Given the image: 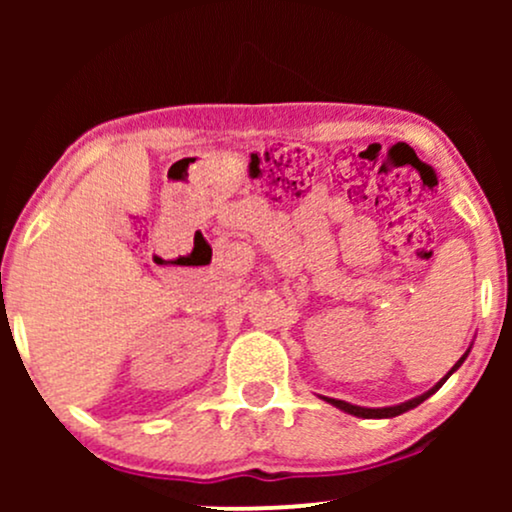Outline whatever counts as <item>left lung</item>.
Wrapping results in <instances>:
<instances>
[{
	"label": "left lung",
	"instance_id": "obj_1",
	"mask_svg": "<svg viewBox=\"0 0 512 512\" xmlns=\"http://www.w3.org/2000/svg\"><path fill=\"white\" fill-rule=\"evenodd\" d=\"M469 354V351H467ZM467 354H464L460 361L455 363V368H460V363L464 361V358H467ZM452 368V370H455ZM452 370L448 375H445L443 380H440V383L433 387V390H428L426 395H421V397H414V399H409V402H404V404H397V407H385V409H366V407H354V404H349V402H342V399H327V402L330 404H334V407H339V409H344V411H349V414H354V416H363V419H390V416H399V414H404V411H409V409H414V407H419L421 402H424V399H428L433 395V392L438 390L440 385L445 383V380L450 378L452 375Z\"/></svg>",
	"mask_w": 512,
	"mask_h": 512
}]
</instances>
